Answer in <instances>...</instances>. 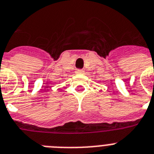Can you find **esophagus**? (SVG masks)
<instances>
[{"mask_svg": "<svg viewBox=\"0 0 154 154\" xmlns=\"http://www.w3.org/2000/svg\"><path fill=\"white\" fill-rule=\"evenodd\" d=\"M75 73H77V74H81V73H84V70L83 69H76Z\"/></svg>", "mask_w": 154, "mask_h": 154, "instance_id": "esophagus-1", "label": "esophagus"}]
</instances>
